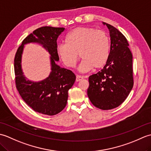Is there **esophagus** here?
<instances>
[{
    "instance_id": "34e87169",
    "label": "esophagus",
    "mask_w": 151,
    "mask_h": 151,
    "mask_svg": "<svg viewBox=\"0 0 151 151\" xmlns=\"http://www.w3.org/2000/svg\"><path fill=\"white\" fill-rule=\"evenodd\" d=\"M82 79H83V77H82V76H81L77 75V76H76V82H80V81H81Z\"/></svg>"
}]
</instances>
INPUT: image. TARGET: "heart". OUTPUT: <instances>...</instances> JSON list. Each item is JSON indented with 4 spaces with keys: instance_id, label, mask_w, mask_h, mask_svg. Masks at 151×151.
<instances>
[{
    "instance_id": "heart-1",
    "label": "heart",
    "mask_w": 151,
    "mask_h": 151,
    "mask_svg": "<svg viewBox=\"0 0 151 151\" xmlns=\"http://www.w3.org/2000/svg\"><path fill=\"white\" fill-rule=\"evenodd\" d=\"M66 43L59 44L56 52L63 65L73 68L78 60L80 72L85 73L93 68L98 70L106 63L110 54V39L105 32L93 28H76L67 34Z\"/></svg>"
}]
</instances>
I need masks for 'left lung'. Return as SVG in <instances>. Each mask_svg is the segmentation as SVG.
<instances>
[{"label":"left lung","mask_w":151,"mask_h":151,"mask_svg":"<svg viewBox=\"0 0 151 151\" xmlns=\"http://www.w3.org/2000/svg\"><path fill=\"white\" fill-rule=\"evenodd\" d=\"M102 24L106 25L110 32V54L103 69L89 76L87 93L95 107L108 110L121 105L132 90V55L121 32L110 24Z\"/></svg>","instance_id":"left-lung-1"}]
</instances>
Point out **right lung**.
Masks as SVG:
<instances>
[{
    "label": "right lung",
    "instance_id": "obj_1",
    "mask_svg": "<svg viewBox=\"0 0 151 151\" xmlns=\"http://www.w3.org/2000/svg\"><path fill=\"white\" fill-rule=\"evenodd\" d=\"M64 28L43 27L35 30L22 41L14 60L16 87L24 102L33 110L48 115L60 113L65 107L68 91L72 88L76 76L71 70L57 65V39ZM37 43L50 54L51 72L47 78L39 82L28 79L22 68V55L25 44Z\"/></svg>",
    "mask_w": 151,
    "mask_h": 151
}]
</instances>
